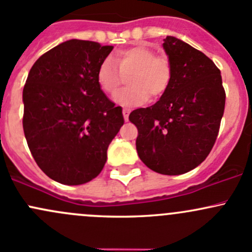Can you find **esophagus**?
<instances>
[{"instance_id":"esophagus-1","label":"esophagus","mask_w":252,"mask_h":252,"mask_svg":"<svg viewBox=\"0 0 252 252\" xmlns=\"http://www.w3.org/2000/svg\"><path fill=\"white\" fill-rule=\"evenodd\" d=\"M129 113H131V110H129L128 108H124L123 109V114H124V119H125V121L128 120Z\"/></svg>"}]
</instances>
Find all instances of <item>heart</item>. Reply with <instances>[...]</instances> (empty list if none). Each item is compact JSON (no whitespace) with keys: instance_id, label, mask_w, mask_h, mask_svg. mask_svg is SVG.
Listing matches in <instances>:
<instances>
[{"instance_id":"1","label":"heart","mask_w":252,"mask_h":252,"mask_svg":"<svg viewBox=\"0 0 252 252\" xmlns=\"http://www.w3.org/2000/svg\"><path fill=\"white\" fill-rule=\"evenodd\" d=\"M127 76L129 86L118 93L115 100L121 105L136 107L149 97L158 99L167 92L173 80V65L167 57L157 56L152 48L134 46L116 53L114 59H103L97 70L98 84L109 95L118 92Z\"/></svg>"}]
</instances>
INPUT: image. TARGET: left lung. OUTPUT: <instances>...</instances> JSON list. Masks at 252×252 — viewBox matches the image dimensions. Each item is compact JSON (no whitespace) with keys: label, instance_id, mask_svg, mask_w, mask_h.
Instances as JSON below:
<instances>
[{"label":"left lung","instance_id":"obj_1","mask_svg":"<svg viewBox=\"0 0 252 252\" xmlns=\"http://www.w3.org/2000/svg\"><path fill=\"white\" fill-rule=\"evenodd\" d=\"M164 49L173 65L167 92L128 119L138 129V157L161 175H182L211 152L224 111L225 92L220 69L203 52L167 36Z\"/></svg>","mask_w":252,"mask_h":252}]
</instances>
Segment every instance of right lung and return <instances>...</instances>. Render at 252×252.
<instances>
[{"label": "right lung", "mask_w": 252, "mask_h": 252, "mask_svg": "<svg viewBox=\"0 0 252 252\" xmlns=\"http://www.w3.org/2000/svg\"><path fill=\"white\" fill-rule=\"evenodd\" d=\"M113 46L69 40L30 69L23 90V128L38 167L52 180L77 186L97 177L123 109L100 90L97 70Z\"/></svg>", "instance_id": "add662e5"}]
</instances>
